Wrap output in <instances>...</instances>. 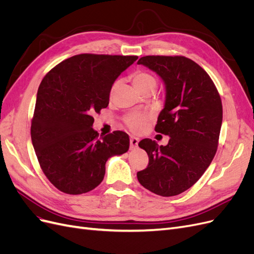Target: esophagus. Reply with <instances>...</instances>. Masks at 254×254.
<instances>
[{
  "label": "esophagus",
  "mask_w": 254,
  "mask_h": 254,
  "mask_svg": "<svg viewBox=\"0 0 254 254\" xmlns=\"http://www.w3.org/2000/svg\"><path fill=\"white\" fill-rule=\"evenodd\" d=\"M137 144H139V139L135 136L130 137V149H135L137 147Z\"/></svg>",
  "instance_id": "esophagus-1"
}]
</instances>
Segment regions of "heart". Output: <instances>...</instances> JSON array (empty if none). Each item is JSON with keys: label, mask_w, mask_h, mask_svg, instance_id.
<instances>
[{"label": "heart", "mask_w": 254, "mask_h": 254, "mask_svg": "<svg viewBox=\"0 0 254 254\" xmlns=\"http://www.w3.org/2000/svg\"><path fill=\"white\" fill-rule=\"evenodd\" d=\"M132 81L134 87L139 90L140 92L144 91L145 89H155L156 88V78L153 77L152 75L143 72V71H137L132 75ZM115 86H117V83H114L112 86L111 92H113ZM148 117L144 113H139V112H132V113H129L127 114L124 121H125V124L127 125V127L131 130L133 132H137L140 131V130L143 129V127L145 126L146 122H147Z\"/></svg>", "instance_id": "obj_1"}]
</instances>
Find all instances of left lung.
Returning a JSON list of instances; mask_svg holds the SVG:
<instances>
[{
	"label": "left lung",
	"instance_id": "1",
	"mask_svg": "<svg viewBox=\"0 0 254 254\" xmlns=\"http://www.w3.org/2000/svg\"><path fill=\"white\" fill-rule=\"evenodd\" d=\"M137 64L155 72L164 83V108L155 130L170 136L165 146L150 139L139 143L149 163L137 172V180L157 195H179L199 180L216 153L221 99L210 76L187 57L145 56Z\"/></svg>",
	"mask_w": 254,
	"mask_h": 254
}]
</instances>
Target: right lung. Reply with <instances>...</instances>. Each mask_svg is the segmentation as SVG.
Wrapping results in <instances>:
<instances>
[{
	"instance_id": "add662e5",
	"label": "right lung",
	"mask_w": 254,
	"mask_h": 254,
	"mask_svg": "<svg viewBox=\"0 0 254 254\" xmlns=\"http://www.w3.org/2000/svg\"><path fill=\"white\" fill-rule=\"evenodd\" d=\"M136 59L80 54L42 79L30 134L44 175L59 190L88 193L103 181L107 160L128 151V134L114 131L99 139L92 115L108 106L112 84Z\"/></svg>"
}]
</instances>
